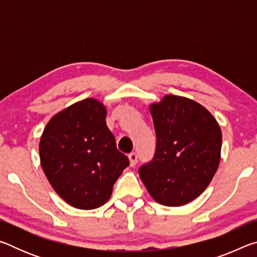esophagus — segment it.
<instances>
[{
    "mask_svg": "<svg viewBox=\"0 0 257 257\" xmlns=\"http://www.w3.org/2000/svg\"><path fill=\"white\" fill-rule=\"evenodd\" d=\"M128 158H129V161H130V165H132V167H135V165H136V163H137V160H138L137 153L133 152V153H130L128 155Z\"/></svg>",
    "mask_w": 257,
    "mask_h": 257,
    "instance_id": "esophagus-1",
    "label": "esophagus"
}]
</instances>
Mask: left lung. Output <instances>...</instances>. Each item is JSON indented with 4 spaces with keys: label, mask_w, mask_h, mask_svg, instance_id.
I'll return each mask as SVG.
<instances>
[{
    "label": "left lung",
    "mask_w": 257,
    "mask_h": 257,
    "mask_svg": "<svg viewBox=\"0 0 257 257\" xmlns=\"http://www.w3.org/2000/svg\"><path fill=\"white\" fill-rule=\"evenodd\" d=\"M150 111L156 150L153 160L139 168V177L155 202L185 205L206 189L219 168L220 125L201 104L177 95H165Z\"/></svg>",
    "instance_id": "1"
}]
</instances>
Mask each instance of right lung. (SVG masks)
Wrapping results in <instances>:
<instances>
[{
    "mask_svg": "<svg viewBox=\"0 0 257 257\" xmlns=\"http://www.w3.org/2000/svg\"><path fill=\"white\" fill-rule=\"evenodd\" d=\"M106 107L86 98L56 113L40 142L41 164L56 194L80 210H94L111 197L129 165L106 125Z\"/></svg>",
    "mask_w": 257,
    "mask_h": 257,
    "instance_id": "add662e5",
    "label": "right lung"
}]
</instances>
